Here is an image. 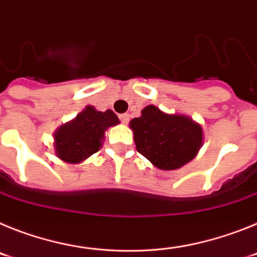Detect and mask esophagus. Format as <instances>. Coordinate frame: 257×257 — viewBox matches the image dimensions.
<instances>
[{
	"instance_id": "34e87169",
	"label": "esophagus",
	"mask_w": 257,
	"mask_h": 257,
	"mask_svg": "<svg viewBox=\"0 0 257 257\" xmlns=\"http://www.w3.org/2000/svg\"><path fill=\"white\" fill-rule=\"evenodd\" d=\"M119 119H121L122 123H127V122H128V119H130V115H128V113L119 114Z\"/></svg>"
}]
</instances>
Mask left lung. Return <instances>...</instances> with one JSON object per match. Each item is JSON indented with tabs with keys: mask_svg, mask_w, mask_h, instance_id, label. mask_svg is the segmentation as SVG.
I'll return each instance as SVG.
<instances>
[{
	"mask_svg": "<svg viewBox=\"0 0 257 257\" xmlns=\"http://www.w3.org/2000/svg\"><path fill=\"white\" fill-rule=\"evenodd\" d=\"M136 149L157 169L176 170L197 156L203 143L201 124L183 114L145 106L130 122Z\"/></svg>",
	"mask_w": 257,
	"mask_h": 257,
	"instance_id": "left-lung-1",
	"label": "left lung"
}]
</instances>
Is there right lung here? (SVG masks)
Returning <instances> with one entry per match:
<instances>
[{"label":"right lung","mask_w":257,"mask_h":257,"mask_svg":"<svg viewBox=\"0 0 257 257\" xmlns=\"http://www.w3.org/2000/svg\"><path fill=\"white\" fill-rule=\"evenodd\" d=\"M118 123L119 119L110 109L99 112L87 105L74 119L55 131V154L64 162H82L101 148L106 128Z\"/></svg>","instance_id":"obj_1"}]
</instances>
